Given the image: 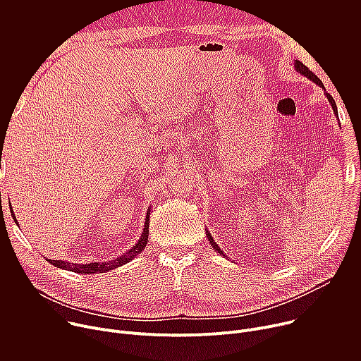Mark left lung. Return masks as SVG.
<instances>
[{
  "mask_svg": "<svg viewBox=\"0 0 361 361\" xmlns=\"http://www.w3.org/2000/svg\"><path fill=\"white\" fill-rule=\"evenodd\" d=\"M294 67H295V70L300 73V74H302V75H305V77H308V78H312L313 81H317V77L313 74V71H310V68L308 67H305L301 61H298V60H295V63H294ZM209 240H210V243H212V245L214 247V250H217L219 252H221V250L219 248V245L213 241V238H212V235L209 234Z\"/></svg>",
  "mask_w": 361,
  "mask_h": 361,
  "instance_id": "obj_1",
  "label": "left lung"
}]
</instances>
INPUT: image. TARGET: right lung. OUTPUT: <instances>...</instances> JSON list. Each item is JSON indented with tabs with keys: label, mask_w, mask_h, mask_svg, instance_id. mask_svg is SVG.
<instances>
[{
	"label": "right lung",
	"mask_w": 361,
	"mask_h": 361,
	"mask_svg": "<svg viewBox=\"0 0 361 361\" xmlns=\"http://www.w3.org/2000/svg\"><path fill=\"white\" fill-rule=\"evenodd\" d=\"M148 221L145 223V227H144V231L141 234V238L137 241V244L134 247H131L126 254L117 257V259L114 260H110L107 263H90V264H70L67 262H56V260H49L51 263H53L56 267L59 269H66V270H70V271H75V273H81V274H94V273H106V271H110L113 269H117L126 263H128L130 260H133L134 257L137 254H140L144 247L147 245V240H148Z\"/></svg>",
	"instance_id": "add662e5"
}]
</instances>
